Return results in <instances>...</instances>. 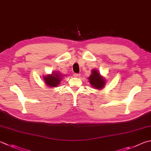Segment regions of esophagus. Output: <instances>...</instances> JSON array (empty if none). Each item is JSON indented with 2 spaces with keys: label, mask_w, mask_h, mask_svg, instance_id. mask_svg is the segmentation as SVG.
Masks as SVG:
<instances>
[{
  "label": "esophagus",
  "mask_w": 151,
  "mask_h": 151,
  "mask_svg": "<svg viewBox=\"0 0 151 151\" xmlns=\"http://www.w3.org/2000/svg\"><path fill=\"white\" fill-rule=\"evenodd\" d=\"M73 76H75V77H79V76H80V75H79V74H77V73H75L73 75Z\"/></svg>",
  "instance_id": "obj_1"
}]
</instances>
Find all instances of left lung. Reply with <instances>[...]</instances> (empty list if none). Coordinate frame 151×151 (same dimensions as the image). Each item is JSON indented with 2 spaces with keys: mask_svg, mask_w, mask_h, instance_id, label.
Segmentation results:
<instances>
[{
  "mask_svg": "<svg viewBox=\"0 0 151 151\" xmlns=\"http://www.w3.org/2000/svg\"><path fill=\"white\" fill-rule=\"evenodd\" d=\"M92 86L97 89H102L105 85V80L96 70H92V75L88 78Z\"/></svg>",
  "mask_w": 151,
  "mask_h": 151,
  "instance_id": "obj_1",
  "label": "left lung"
}]
</instances>
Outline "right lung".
<instances>
[{
    "label": "right lung",
    "instance_id": "obj_1",
    "mask_svg": "<svg viewBox=\"0 0 151 151\" xmlns=\"http://www.w3.org/2000/svg\"><path fill=\"white\" fill-rule=\"evenodd\" d=\"M63 76L60 75V74L58 73H53L51 75H47V76L44 77L45 83L47 86L51 87L57 86V85L61 82Z\"/></svg>",
    "mask_w": 151,
    "mask_h": 151
}]
</instances>
